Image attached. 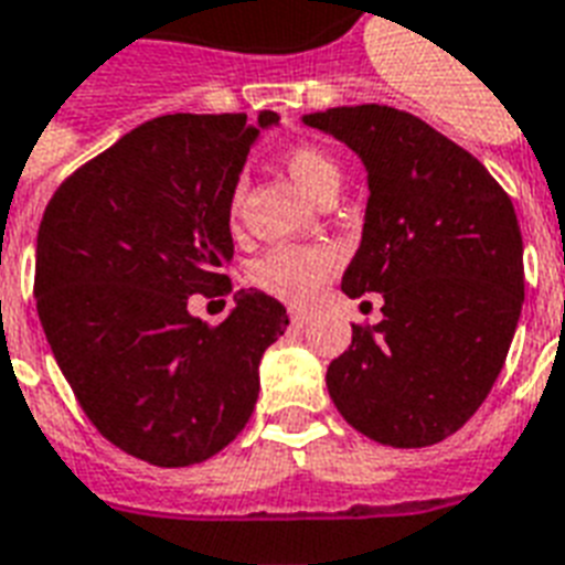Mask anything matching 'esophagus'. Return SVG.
I'll return each mask as SVG.
<instances>
[{"mask_svg": "<svg viewBox=\"0 0 565 565\" xmlns=\"http://www.w3.org/2000/svg\"><path fill=\"white\" fill-rule=\"evenodd\" d=\"M290 323L294 326L308 323V311H302V308H290Z\"/></svg>", "mask_w": 565, "mask_h": 565, "instance_id": "1", "label": "esophagus"}]
</instances>
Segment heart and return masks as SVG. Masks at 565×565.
I'll return each mask as SVG.
<instances>
[{
	"instance_id": "1",
	"label": "heart",
	"mask_w": 565,
	"mask_h": 565,
	"mask_svg": "<svg viewBox=\"0 0 565 565\" xmlns=\"http://www.w3.org/2000/svg\"><path fill=\"white\" fill-rule=\"evenodd\" d=\"M284 170L290 173L296 185L302 188L311 200H323L326 194H335L344 179V170L332 154L315 143L290 146L281 158ZM242 188L230 198V218L239 215ZM335 269V254L323 245H284L271 248L254 263L250 278L266 294L278 296L290 305H308L320 294L323 281Z\"/></svg>"
}]
</instances>
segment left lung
Segmentation results:
<instances>
[{
    "instance_id": "1",
    "label": "left lung",
    "mask_w": 565,
    "mask_h": 565,
    "mask_svg": "<svg viewBox=\"0 0 565 565\" xmlns=\"http://www.w3.org/2000/svg\"><path fill=\"white\" fill-rule=\"evenodd\" d=\"M362 158V242L341 290L383 296L377 326H353L326 386L359 434L395 449L446 440L505 362L524 305L515 209L473 154L413 113L359 104L302 116Z\"/></svg>"
}]
</instances>
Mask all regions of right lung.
Segmentation results:
<instances>
[{"instance_id": "obj_1", "label": "right lung", "mask_w": 565, "mask_h": 565, "mask_svg": "<svg viewBox=\"0 0 565 565\" xmlns=\"http://www.w3.org/2000/svg\"><path fill=\"white\" fill-rule=\"evenodd\" d=\"M257 125L245 113H173L143 122L71 173L38 227L35 299L44 335L83 413L154 467L218 455L248 425L260 359L290 323L239 290L218 326L188 311L227 296L230 198Z\"/></svg>"}]
</instances>
